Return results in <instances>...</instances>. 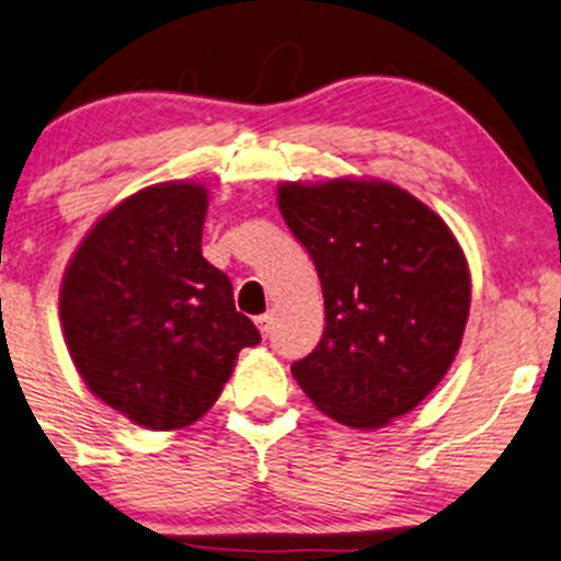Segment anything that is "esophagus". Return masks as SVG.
Masks as SVG:
<instances>
[{"label":"esophagus","mask_w":561,"mask_h":561,"mask_svg":"<svg viewBox=\"0 0 561 561\" xmlns=\"http://www.w3.org/2000/svg\"><path fill=\"white\" fill-rule=\"evenodd\" d=\"M256 325H259V331H261V335H268V331H272V316H259L256 318Z\"/></svg>","instance_id":"1"}]
</instances>
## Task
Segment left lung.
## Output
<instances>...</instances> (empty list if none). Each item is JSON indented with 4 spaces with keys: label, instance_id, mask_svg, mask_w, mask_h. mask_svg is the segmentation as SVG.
<instances>
[{
    "label": "left lung",
    "instance_id": "left-lung-1",
    "mask_svg": "<svg viewBox=\"0 0 561 561\" xmlns=\"http://www.w3.org/2000/svg\"><path fill=\"white\" fill-rule=\"evenodd\" d=\"M276 205L318 268L325 331L293 375L320 413L375 431L436 390L465 335L472 279L449 226L382 179L285 182Z\"/></svg>",
    "mask_w": 561,
    "mask_h": 561
}]
</instances>
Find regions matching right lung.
I'll use <instances>...</instances> for the list:
<instances>
[{"label":"right lung","mask_w":561,"mask_h":561,"mask_svg":"<svg viewBox=\"0 0 561 561\" xmlns=\"http://www.w3.org/2000/svg\"><path fill=\"white\" fill-rule=\"evenodd\" d=\"M207 186H146L104 213L58 293L66 348L104 405L151 431L199 421L261 335L203 256Z\"/></svg>","instance_id":"right-lung-1"}]
</instances>
